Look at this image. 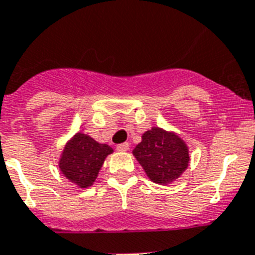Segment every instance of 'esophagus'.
Here are the masks:
<instances>
[{"label":"esophagus","instance_id":"1","mask_svg":"<svg viewBox=\"0 0 255 255\" xmlns=\"http://www.w3.org/2000/svg\"><path fill=\"white\" fill-rule=\"evenodd\" d=\"M117 149L119 150V152H127L128 149H129V144H128V142H123V144H119V145L117 146Z\"/></svg>","mask_w":255,"mask_h":255}]
</instances>
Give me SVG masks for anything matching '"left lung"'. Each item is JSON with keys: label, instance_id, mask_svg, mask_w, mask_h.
I'll return each mask as SVG.
<instances>
[{"label": "left lung", "instance_id": "obj_1", "mask_svg": "<svg viewBox=\"0 0 255 255\" xmlns=\"http://www.w3.org/2000/svg\"><path fill=\"white\" fill-rule=\"evenodd\" d=\"M133 156L154 183L167 185L175 181L187 169L188 146L174 132L152 127L141 136L133 149Z\"/></svg>", "mask_w": 255, "mask_h": 255}]
</instances>
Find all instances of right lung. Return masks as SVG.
Returning <instances> with one entry per match:
<instances>
[{
  "instance_id": "right-lung-1",
  "label": "right lung",
  "mask_w": 255,
  "mask_h": 255,
  "mask_svg": "<svg viewBox=\"0 0 255 255\" xmlns=\"http://www.w3.org/2000/svg\"><path fill=\"white\" fill-rule=\"evenodd\" d=\"M113 152L107 144H99L89 134L78 132L64 146L59 161L60 171L78 187L88 188L94 183L106 157Z\"/></svg>"
}]
</instances>
